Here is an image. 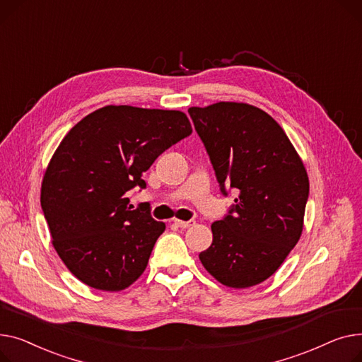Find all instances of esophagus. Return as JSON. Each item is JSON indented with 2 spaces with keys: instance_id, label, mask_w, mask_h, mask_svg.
Wrapping results in <instances>:
<instances>
[{
  "instance_id": "esophagus-1",
  "label": "esophagus",
  "mask_w": 362,
  "mask_h": 362,
  "mask_svg": "<svg viewBox=\"0 0 362 362\" xmlns=\"http://www.w3.org/2000/svg\"><path fill=\"white\" fill-rule=\"evenodd\" d=\"M174 223L178 226V228H182V229H187V228H191L196 225V221H174Z\"/></svg>"
}]
</instances>
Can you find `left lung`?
<instances>
[{
    "mask_svg": "<svg viewBox=\"0 0 362 362\" xmlns=\"http://www.w3.org/2000/svg\"><path fill=\"white\" fill-rule=\"evenodd\" d=\"M188 114L221 191H238L229 214L211 223L214 241L199 254L200 262L225 286L259 285L303 233L310 191L304 163L282 127L256 106L218 102Z\"/></svg>",
    "mask_w": 362,
    "mask_h": 362,
    "instance_id": "left-lung-1",
    "label": "left lung"
}]
</instances>
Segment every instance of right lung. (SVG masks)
I'll list each match as a JSON object with an SVG mask.
<instances>
[{
  "instance_id": "add662e5",
  "label": "right lung",
  "mask_w": 362,
  "mask_h": 362,
  "mask_svg": "<svg viewBox=\"0 0 362 362\" xmlns=\"http://www.w3.org/2000/svg\"><path fill=\"white\" fill-rule=\"evenodd\" d=\"M193 133L181 111L108 105L62 139L45 171L40 206L59 259L99 291L129 288L144 272L165 223L127 193L166 148Z\"/></svg>"
}]
</instances>
